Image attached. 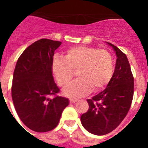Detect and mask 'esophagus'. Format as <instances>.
Wrapping results in <instances>:
<instances>
[{
	"label": "esophagus",
	"instance_id": "1",
	"mask_svg": "<svg viewBox=\"0 0 148 148\" xmlns=\"http://www.w3.org/2000/svg\"><path fill=\"white\" fill-rule=\"evenodd\" d=\"M77 99H70V103H74L75 102H77Z\"/></svg>",
	"mask_w": 148,
	"mask_h": 148
}]
</instances>
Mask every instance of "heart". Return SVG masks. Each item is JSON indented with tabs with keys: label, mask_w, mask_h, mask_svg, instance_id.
<instances>
[{
	"label": "heart",
	"mask_w": 148,
	"mask_h": 148,
	"mask_svg": "<svg viewBox=\"0 0 148 148\" xmlns=\"http://www.w3.org/2000/svg\"><path fill=\"white\" fill-rule=\"evenodd\" d=\"M52 72L58 85H69L74 72L78 79L64 91L71 98L85 96L91 91H99L108 85L114 73V62L110 52L89 46L69 48L64 58L55 56L52 60Z\"/></svg>",
	"instance_id": "b5f03b06"
}]
</instances>
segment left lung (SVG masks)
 I'll list each match as a JSON object with an SVG mask.
<instances>
[{
    "label": "left lung",
    "mask_w": 148,
    "mask_h": 148,
    "mask_svg": "<svg viewBox=\"0 0 148 148\" xmlns=\"http://www.w3.org/2000/svg\"><path fill=\"white\" fill-rule=\"evenodd\" d=\"M117 55L114 72L105 90L87 100L89 109L81 117V124L90 133L104 135L119 125L131 108L134 77L125 53L110 43Z\"/></svg>",
    "instance_id": "1"
}]
</instances>
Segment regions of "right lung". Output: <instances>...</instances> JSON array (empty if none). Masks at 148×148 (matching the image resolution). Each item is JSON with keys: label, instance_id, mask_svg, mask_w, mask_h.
Here are the masks:
<instances>
[{"label": "right lung", "instance_id": "right-lung-1", "mask_svg": "<svg viewBox=\"0 0 148 148\" xmlns=\"http://www.w3.org/2000/svg\"><path fill=\"white\" fill-rule=\"evenodd\" d=\"M60 41L40 39L20 56L13 75L11 95L20 119L29 129L47 132L58 126L69 100L57 96L60 89L52 75V60Z\"/></svg>", "mask_w": 148, "mask_h": 148}]
</instances>
